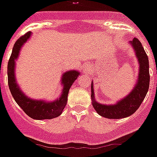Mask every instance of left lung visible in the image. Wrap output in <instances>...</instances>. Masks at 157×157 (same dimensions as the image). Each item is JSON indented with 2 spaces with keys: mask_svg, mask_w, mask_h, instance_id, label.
I'll return each mask as SVG.
<instances>
[{
  "mask_svg": "<svg viewBox=\"0 0 157 157\" xmlns=\"http://www.w3.org/2000/svg\"><path fill=\"white\" fill-rule=\"evenodd\" d=\"M130 44L136 52V58L140 64L138 80L132 92L124 98L117 101L114 105L101 104L94 99V90L93 81L91 84V98L93 106L99 115L106 118L119 119L133 114L140 106L141 103L146 97L149 88V62L146 52L138 39L134 38Z\"/></svg>",
  "mask_w": 157,
  "mask_h": 157,
  "instance_id": "left-lung-1",
  "label": "left lung"
}]
</instances>
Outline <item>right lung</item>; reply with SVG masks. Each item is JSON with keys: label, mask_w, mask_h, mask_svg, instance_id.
Instances as JSON below:
<instances>
[{"label": "right lung", "mask_w": 157, "mask_h": 157, "mask_svg": "<svg viewBox=\"0 0 157 157\" xmlns=\"http://www.w3.org/2000/svg\"><path fill=\"white\" fill-rule=\"evenodd\" d=\"M31 35V32H27L21 36L15 43L13 48L12 54L8 63V84L13 98L17 105L22 109L29 117L37 120L52 119L60 115L65 107L67 101V94L70 88L76 81L81 72L76 70L67 71L61 77V84L63 90L60 98L53 101H45L43 100H34L28 98L19 89L15 78V60L18 57L19 52L24 43L27 41Z\"/></svg>", "instance_id": "1"}]
</instances>
